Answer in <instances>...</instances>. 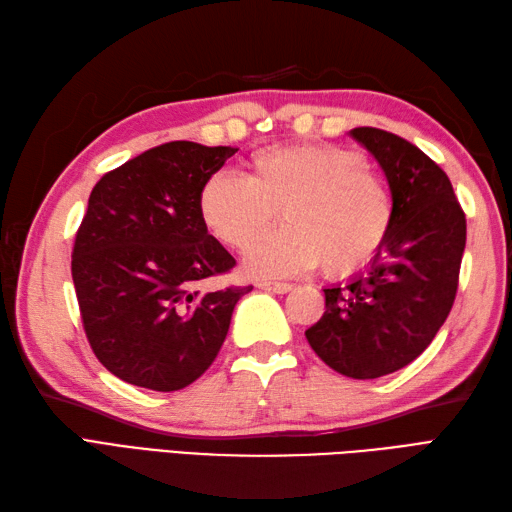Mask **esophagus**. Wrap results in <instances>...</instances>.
I'll use <instances>...</instances> for the list:
<instances>
[{
    "mask_svg": "<svg viewBox=\"0 0 512 512\" xmlns=\"http://www.w3.org/2000/svg\"><path fill=\"white\" fill-rule=\"evenodd\" d=\"M257 286L268 292H277V295H286V292L292 290L290 284H281V281H259Z\"/></svg>",
    "mask_w": 512,
    "mask_h": 512,
    "instance_id": "esophagus-1",
    "label": "esophagus"
}]
</instances>
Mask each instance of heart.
Segmentation results:
<instances>
[{
  "mask_svg": "<svg viewBox=\"0 0 512 512\" xmlns=\"http://www.w3.org/2000/svg\"><path fill=\"white\" fill-rule=\"evenodd\" d=\"M282 211L288 227L250 250L246 273L286 277L323 264L352 275L383 250L394 202L363 154L328 143L288 145L250 158L244 180L213 173L198 193L206 231L248 250Z\"/></svg>",
  "mask_w": 512,
  "mask_h": 512,
  "instance_id": "heart-1",
  "label": "heart"
}]
</instances>
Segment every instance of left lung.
I'll list each match as a JSON object with an SVG mask.
<instances>
[{"label": "left lung", "instance_id": "obj_1", "mask_svg": "<svg viewBox=\"0 0 512 512\" xmlns=\"http://www.w3.org/2000/svg\"><path fill=\"white\" fill-rule=\"evenodd\" d=\"M350 134L383 167L394 222L365 273L323 290L325 312L306 339L334 372L365 380L416 361L447 321L466 217L447 173L416 145L376 127Z\"/></svg>", "mask_w": 512, "mask_h": 512}]
</instances>
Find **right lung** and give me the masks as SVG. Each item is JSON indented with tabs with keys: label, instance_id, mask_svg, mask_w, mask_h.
<instances>
[{
	"label": "right lung",
	"instance_id": "obj_1",
	"mask_svg": "<svg viewBox=\"0 0 512 512\" xmlns=\"http://www.w3.org/2000/svg\"><path fill=\"white\" fill-rule=\"evenodd\" d=\"M235 151L173 140L107 171L90 193L72 281L92 352L129 385L178 391L198 380L253 290L198 288L235 266L198 213L202 184Z\"/></svg>",
	"mask_w": 512,
	"mask_h": 512
}]
</instances>
